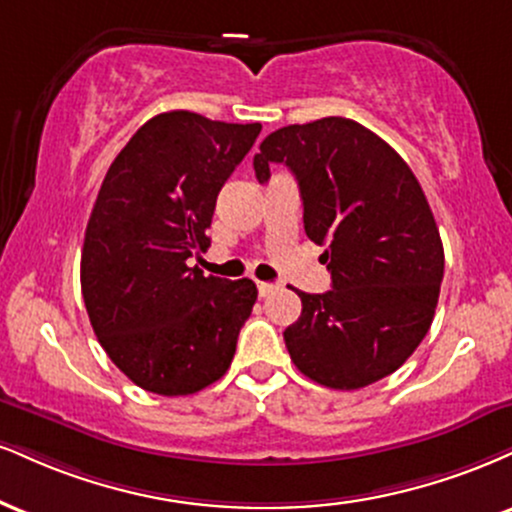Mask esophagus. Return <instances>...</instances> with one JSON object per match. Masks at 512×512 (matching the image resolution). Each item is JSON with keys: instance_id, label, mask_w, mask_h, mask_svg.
<instances>
[{"instance_id": "1", "label": "esophagus", "mask_w": 512, "mask_h": 512, "mask_svg": "<svg viewBox=\"0 0 512 512\" xmlns=\"http://www.w3.org/2000/svg\"><path fill=\"white\" fill-rule=\"evenodd\" d=\"M276 291V283H267V281H260L257 283V293L262 295V298H267L269 293Z\"/></svg>"}]
</instances>
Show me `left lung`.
I'll return each mask as SVG.
<instances>
[{"instance_id":"left-lung-1","label":"left lung","mask_w":512,"mask_h":512,"mask_svg":"<svg viewBox=\"0 0 512 512\" xmlns=\"http://www.w3.org/2000/svg\"><path fill=\"white\" fill-rule=\"evenodd\" d=\"M286 164L303 197L307 238L324 245L331 291L303 293L283 331L295 367L355 391L389 377L432 326L443 245L410 166L369 128L343 116L293 123L262 140L255 176Z\"/></svg>"}]
</instances>
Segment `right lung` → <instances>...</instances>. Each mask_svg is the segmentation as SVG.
I'll use <instances>...</instances> for the list:
<instances>
[{"instance_id": "obj_1", "label": "right lung", "mask_w": 512, "mask_h": 512, "mask_svg": "<svg viewBox=\"0 0 512 512\" xmlns=\"http://www.w3.org/2000/svg\"><path fill=\"white\" fill-rule=\"evenodd\" d=\"M260 131L183 109L157 114L104 176L80 288L97 341L140 389L190 396L231 367L257 286L205 276L188 260L209 248L219 190Z\"/></svg>"}]
</instances>
